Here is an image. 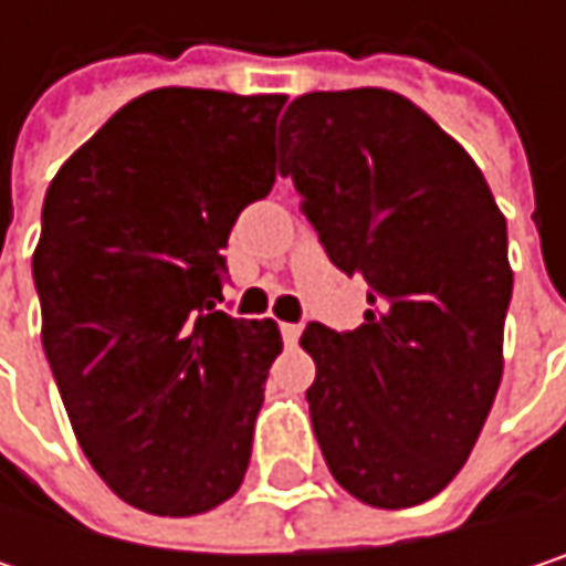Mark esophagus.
I'll list each match as a JSON object with an SVG mask.
<instances>
[{
    "label": "esophagus",
    "mask_w": 566,
    "mask_h": 566,
    "mask_svg": "<svg viewBox=\"0 0 566 566\" xmlns=\"http://www.w3.org/2000/svg\"><path fill=\"white\" fill-rule=\"evenodd\" d=\"M282 337L287 347H294L301 340V324H282Z\"/></svg>",
    "instance_id": "1"
}]
</instances>
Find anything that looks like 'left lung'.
Returning <instances> with one entry per match:
<instances>
[{
  "label": "left lung",
  "instance_id": "obj_1",
  "mask_svg": "<svg viewBox=\"0 0 566 566\" xmlns=\"http://www.w3.org/2000/svg\"><path fill=\"white\" fill-rule=\"evenodd\" d=\"M282 176L327 259L367 282L357 331L307 324V406L340 489L412 509L465 465L502 384L509 229L475 160L384 87L311 91L279 127Z\"/></svg>",
  "mask_w": 566,
  "mask_h": 566
}]
</instances>
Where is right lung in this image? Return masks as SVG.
Here are the masks:
<instances>
[{"label": "right lung", "mask_w": 566, "mask_h": 566, "mask_svg": "<svg viewBox=\"0 0 566 566\" xmlns=\"http://www.w3.org/2000/svg\"><path fill=\"white\" fill-rule=\"evenodd\" d=\"M284 94L160 87L57 170L32 255L71 429L127 505L189 517L245 479L275 321L219 311L222 249L275 182Z\"/></svg>", "instance_id": "1"}]
</instances>
